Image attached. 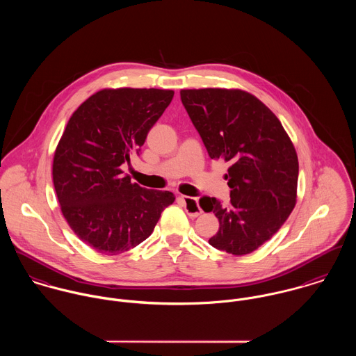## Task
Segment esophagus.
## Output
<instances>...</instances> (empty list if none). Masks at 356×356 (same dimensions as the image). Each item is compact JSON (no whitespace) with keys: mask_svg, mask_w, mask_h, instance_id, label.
Wrapping results in <instances>:
<instances>
[{"mask_svg":"<svg viewBox=\"0 0 356 356\" xmlns=\"http://www.w3.org/2000/svg\"><path fill=\"white\" fill-rule=\"evenodd\" d=\"M182 202L185 203V208H186V212L191 215V216H199L202 213V208L199 205V200L195 199V197H189V196H181Z\"/></svg>","mask_w":356,"mask_h":356,"instance_id":"1","label":"esophagus"}]
</instances>
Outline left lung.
Segmentation results:
<instances>
[{
    "mask_svg": "<svg viewBox=\"0 0 356 356\" xmlns=\"http://www.w3.org/2000/svg\"><path fill=\"white\" fill-rule=\"evenodd\" d=\"M182 104L211 159L230 164V204L204 196L219 232L208 243L227 254H251L284 225L296 204L299 160L278 118L238 89L181 90Z\"/></svg>",
    "mask_w": 356,
    "mask_h": 356,
    "instance_id": "obj_1",
    "label": "left lung"
}]
</instances>
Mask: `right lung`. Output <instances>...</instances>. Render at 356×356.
<instances>
[{
  "mask_svg": "<svg viewBox=\"0 0 356 356\" xmlns=\"http://www.w3.org/2000/svg\"><path fill=\"white\" fill-rule=\"evenodd\" d=\"M174 97L163 89H102L70 118L53 157V185L72 232L104 254H119L152 234L175 196L131 184L120 165L140 153Z\"/></svg>",
  "mask_w": 356,
  "mask_h": 356,
  "instance_id": "obj_1",
  "label": "right lung"
}]
</instances>
